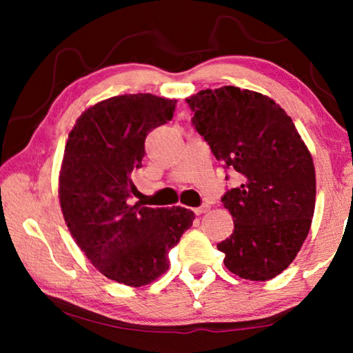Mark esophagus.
<instances>
[{"label":"esophagus","mask_w":353,"mask_h":353,"mask_svg":"<svg viewBox=\"0 0 353 353\" xmlns=\"http://www.w3.org/2000/svg\"><path fill=\"white\" fill-rule=\"evenodd\" d=\"M208 210H210V207H208V205H202V207L194 208V213L199 216V214H204V213H207Z\"/></svg>","instance_id":"esophagus-1"}]
</instances>
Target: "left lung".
Returning <instances> with one entry per match:
<instances>
[{
    "mask_svg": "<svg viewBox=\"0 0 353 353\" xmlns=\"http://www.w3.org/2000/svg\"><path fill=\"white\" fill-rule=\"evenodd\" d=\"M193 124L216 160L241 174L223 196L234 234L218 244L241 279H274L296 259L312 227L313 157L292 119L266 94L224 85L187 98Z\"/></svg>",
    "mask_w": 353,
    "mask_h": 353,
    "instance_id": "left-lung-1",
    "label": "left lung"
}]
</instances>
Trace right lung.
Instances as JSON below:
<instances>
[{
  "label": "right lung",
  "instance_id": "1",
  "mask_svg": "<svg viewBox=\"0 0 353 353\" xmlns=\"http://www.w3.org/2000/svg\"><path fill=\"white\" fill-rule=\"evenodd\" d=\"M176 103L139 93L90 105L68 134L59 172V201L76 244L103 276L135 288L166 272L168 252L194 221L183 207L128 202L146 135L170 121Z\"/></svg>",
  "mask_w": 353,
  "mask_h": 353
}]
</instances>
